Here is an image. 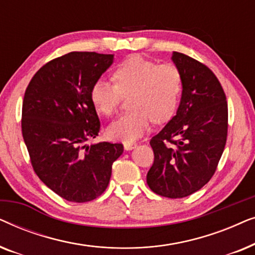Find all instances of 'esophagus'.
I'll use <instances>...</instances> for the list:
<instances>
[{"instance_id":"esophagus-1","label":"esophagus","mask_w":255,"mask_h":255,"mask_svg":"<svg viewBox=\"0 0 255 255\" xmlns=\"http://www.w3.org/2000/svg\"><path fill=\"white\" fill-rule=\"evenodd\" d=\"M137 147V144L135 142H124V148L127 151H130V149H133Z\"/></svg>"}]
</instances>
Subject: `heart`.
<instances>
[{
  "mask_svg": "<svg viewBox=\"0 0 255 255\" xmlns=\"http://www.w3.org/2000/svg\"><path fill=\"white\" fill-rule=\"evenodd\" d=\"M113 82L99 79L90 89V100L104 116L116 113L122 96L128 97L131 111L108 128V134L122 141H133L154 123H163L175 113L182 93V75L173 64H158L131 55L114 71Z\"/></svg>",
  "mask_w": 255,
  "mask_h": 255,
  "instance_id": "1",
  "label": "heart"
}]
</instances>
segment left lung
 Returning a JSON list of instances; mask_svg holds the SVG:
<instances>
[{"label":"left lung","mask_w":255,"mask_h":255,"mask_svg":"<svg viewBox=\"0 0 255 255\" xmlns=\"http://www.w3.org/2000/svg\"><path fill=\"white\" fill-rule=\"evenodd\" d=\"M182 75L176 115L151 139L154 161L147 173L153 193L182 198L205 186L217 169L228 138L224 89L208 66L174 52Z\"/></svg>","instance_id":"8db88e82"}]
</instances>
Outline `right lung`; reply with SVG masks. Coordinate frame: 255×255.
<instances>
[{
    "label": "right lung",
    "mask_w": 255,
    "mask_h": 255,
    "mask_svg": "<svg viewBox=\"0 0 255 255\" xmlns=\"http://www.w3.org/2000/svg\"><path fill=\"white\" fill-rule=\"evenodd\" d=\"M113 54L71 52L45 64L27 86L22 133L37 176L59 196L83 203L107 189L121 142L86 145L101 123L90 100L93 83L113 64Z\"/></svg>",
    "instance_id": "1"
}]
</instances>
